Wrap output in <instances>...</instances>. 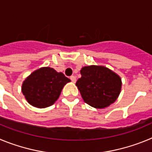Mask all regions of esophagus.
Listing matches in <instances>:
<instances>
[{
	"mask_svg": "<svg viewBox=\"0 0 152 152\" xmlns=\"http://www.w3.org/2000/svg\"><path fill=\"white\" fill-rule=\"evenodd\" d=\"M70 79H71V80H72V82L73 83H75L76 82V77H75V76H71V77H70Z\"/></svg>",
	"mask_w": 152,
	"mask_h": 152,
	"instance_id": "obj_1",
	"label": "esophagus"
}]
</instances>
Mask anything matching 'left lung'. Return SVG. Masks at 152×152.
I'll return each mask as SVG.
<instances>
[{
  "mask_svg": "<svg viewBox=\"0 0 152 152\" xmlns=\"http://www.w3.org/2000/svg\"><path fill=\"white\" fill-rule=\"evenodd\" d=\"M76 86L88 105L103 109L116 101L121 91L122 80L117 74L104 66L90 65L80 70Z\"/></svg>",
  "mask_w": 152,
  "mask_h": 152,
  "instance_id": "left-lung-1",
  "label": "left lung"
}]
</instances>
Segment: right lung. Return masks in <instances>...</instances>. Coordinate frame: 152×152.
Instances as JSON below:
<instances>
[{
  "mask_svg": "<svg viewBox=\"0 0 152 152\" xmlns=\"http://www.w3.org/2000/svg\"><path fill=\"white\" fill-rule=\"evenodd\" d=\"M70 81L61 72L44 67L26 77L22 84V92L29 104L38 108H45L54 104L64 86Z\"/></svg>",
  "mask_w": 152,
  "mask_h": 152,
  "instance_id": "obj_1",
  "label": "right lung"
}]
</instances>
